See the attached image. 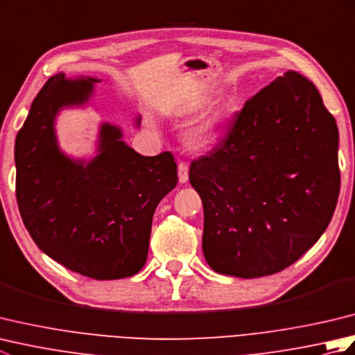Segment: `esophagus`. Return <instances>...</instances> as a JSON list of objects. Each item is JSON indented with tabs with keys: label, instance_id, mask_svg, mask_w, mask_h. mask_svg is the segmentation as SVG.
Masks as SVG:
<instances>
[{
	"label": "esophagus",
	"instance_id": "34e87169",
	"mask_svg": "<svg viewBox=\"0 0 355 355\" xmlns=\"http://www.w3.org/2000/svg\"><path fill=\"white\" fill-rule=\"evenodd\" d=\"M178 180L180 183H186L189 180V164L186 162L178 163Z\"/></svg>",
	"mask_w": 355,
	"mask_h": 355
}]
</instances>
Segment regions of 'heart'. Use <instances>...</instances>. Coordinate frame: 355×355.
I'll return each mask as SVG.
<instances>
[{"label": "heart", "mask_w": 355, "mask_h": 355, "mask_svg": "<svg viewBox=\"0 0 355 355\" xmlns=\"http://www.w3.org/2000/svg\"><path fill=\"white\" fill-rule=\"evenodd\" d=\"M221 132V114L210 112L206 117L195 122L186 132V143L193 149H207L220 137Z\"/></svg>", "instance_id": "heart-1"}]
</instances>
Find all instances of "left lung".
Wrapping results in <instances>:
<instances>
[{"label": "left lung", "mask_w": 355, "mask_h": 355, "mask_svg": "<svg viewBox=\"0 0 355 355\" xmlns=\"http://www.w3.org/2000/svg\"><path fill=\"white\" fill-rule=\"evenodd\" d=\"M338 130L311 80L286 71L191 163L205 207L202 253L216 273L275 275L318 243L340 191Z\"/></svg>", "instance_id": "obj_1"}]
</instances>
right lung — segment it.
<instances>
[{"instance_id": "right-lung-1", "label": "right lung", "mask_w": 355, "mask_h": 355, "mask_svg": "<svg viewBox=\"0 0 355 355\" xmlns=\"http://www.w3.org/2000/svg\"><path fill=\"white\" fill-rule=\"evenodd\" d=\"M99 79H65L59 73L37 93L15 140L17 201L30 236L51 259L97 279H122L145 266L158 202L178 183L166 153L143 157L103 123L92 162L61 153L55 117L85 103Z\"/></svg>"}]
</instances>
